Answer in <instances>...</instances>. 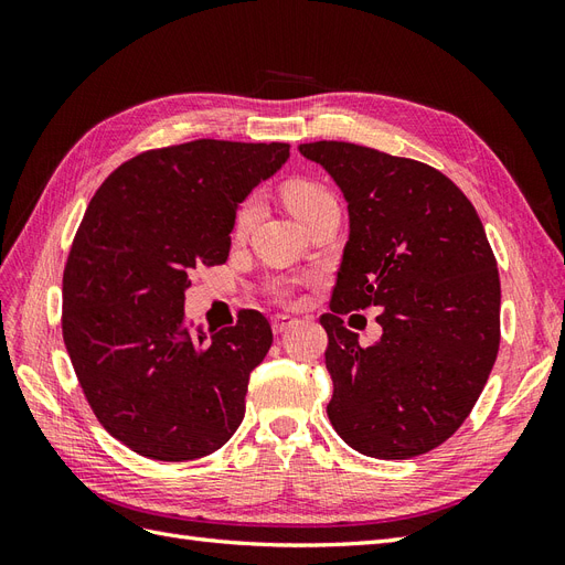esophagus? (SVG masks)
I'll return each instance as SVG.
<instances>
[{"label": "esophagus", "instance_id": "34e87169", "mask_svg": "<svg viewBox=\"0 0 565 565\" xmlns=\"http://www.w3.org/2000/svg\"><path fill=\"white\" fill-rule=\"evenodd\" d=\"M299 320L297 318H292V316H276V318H273L270 320V324H273V332H276V334H282V332H287L289 328H292V324H297Z\"/></svg>", "mask_w": 565, "mask_h": 565}]
</instances>
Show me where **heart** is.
I'll use <instances>...</instances> for the list:
<instances>
[{
	"label": "heart",
	"instance_id": "obj_1",
	"mask_svg": "<svg viewBox=\"0 0 565 565\" xmlns=\"http://www.w3.org/2000/svg\"><path fill=\"white\" fill-rule=\"evenodd\" d=\"M282 195H285L287 207L292 210V214L301 221V224H303L306 218H311L316 212L337 204L330 191H324L322 185L311 183V181H292V183H287L282 188ZM254 216H256V202H245L241 214H237V221H235L237 233L247 231L252 226ZM280 295H285V289H280Z\"/></svg>",
	"mask_w": 565,
	"mask_h": 565
}]
</instances>
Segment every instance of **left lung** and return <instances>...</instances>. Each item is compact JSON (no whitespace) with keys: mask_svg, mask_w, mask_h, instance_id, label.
<instances>
[{"mask_svg":"<svg viewBox=\"0 0 565 565\" xmlns=\"http://www.w3.org/2000/svg\"><path fill=\"white\" fill-rule=\"evenodd\" d=\"M299 152L349 204L324 365L341 440L407 459L448 440L481 396L500 349V276L467 195L438 169L374 148L316 141ZM380 308L383 337L361 348L340 316Z\"/></svg>","mask_w":565,"mask_h":565,"instance_id":"left-lung-1","label":"left lung"}]
</instances>
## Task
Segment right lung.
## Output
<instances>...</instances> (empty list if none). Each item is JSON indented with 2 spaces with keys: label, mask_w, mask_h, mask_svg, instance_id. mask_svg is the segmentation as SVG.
I'll return each mask as SVG.
<instances>
[{
  "label": "right lung",
  "mask_w": 565,
  "mask_h": 565,
  "mask_svg": "<svg viewBox=\"0 0 565 565\" xmlns=\"http://www.w3.org/2000/svg\"><path fill=\"white\" fill-rule=\"evenodd\" d=\"M287 158V143L200 139L136 156L92 198L63 273V341L94 415L134 452L198 459L241 426L270 324L243 311L191 332L185 289L228 259L241 202Z\"/></svg>",
  "instance_id": "obj_1"
}]
</instances>
